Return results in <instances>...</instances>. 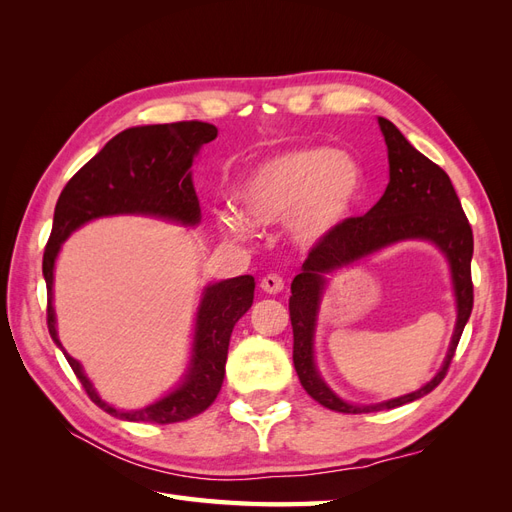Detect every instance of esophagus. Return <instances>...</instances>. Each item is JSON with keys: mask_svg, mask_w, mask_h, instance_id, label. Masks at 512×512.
Listing matches in <instances>:
<instances>
[{"mask_svg": "<svg viewBox=\"0 0 512 512\" xmlns=\"http://www.w3.org/2000/svg\"><path fill=\"white\" fill-rule=\"evenodd\" d=\"M260 288L265 290L267 294L282 292V290H284V277L277 275V273H269V275H265V277H262V280H260Z\"/></svg>", "mask_w": 512, "mask_h": 512, "instance_id": "obj_1", "label": "esophagus"}]
</instances>
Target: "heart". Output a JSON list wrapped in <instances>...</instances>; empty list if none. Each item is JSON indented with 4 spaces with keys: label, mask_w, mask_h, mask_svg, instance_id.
<instances>
[{
    "label": "heart",
    "mask_w": 512,
    "mask_h": 512,
    "mask_svg": "<svg viewBox=\"0 0 512 512\" xmlns=\"http://www.w3.org/2000/svg\"><path fill=\"white\" fill-rule=\"evenodd\" d=\"M363 173L344 151L305 147L258 164L237 190L241 211L224 209L218 226L228 239L247 241L254 226L290 224L303 245L329 239L359 203Z\"/></svg>",
    "instance_id": "b5f03b06"
}]
</instances>
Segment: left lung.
I'll list each match as a JSON object with an SVG mask.
<instances>
[{
  "mask_svg": "<svg viewBox=\"0 0 512 512\" xmlns=\"http://www.w3.org/2000/svg\"><path fill=\"white\" fill-rule=\"evenodd\" d=\"M378 123L386 149H389V185H386L382 198L363 218H348L329 239L316 243L309 250L301 273L292 280V297L288 301L294 335L292 361L303 389L320 406L344 414L399 408L436 389L451 367L474 305L470 269L474 252L472 228L461 209L451 179L438 164H433L421 151H416L389 119L378 117ZM406 238H427L436 242L452 265L458 299V324L452 348L443 369L423 390L374 407L346 405L323 384L313 363V327L321 290L326 285L323 275L347 266L354 259L373 253L386 244Z\"/></svg>",
  "mask_w": 512,
  "mask_h": 512,
  "instance_id": "1",
  "label": "left lung"
}]
</instances>
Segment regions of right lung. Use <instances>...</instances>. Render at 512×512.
<instances>
[{"instance_id": "1", "label": "right lung", "mask_w": 512, "mask_h": 512, "mask_svg": "<svg viewBox=\"0 0 512 512\" xmlns=\"http://www.w3.org/2000/svg\"><path fill=\"white\" fill-rule=\"evenodd\" d=\"M218 136V128L205 121L158 123L128 128L108 141L66 188L61 190L53 215V230L44 247L42 273L46 282V324L61 348L55 329L53 269L59 247L72 232L102 215L138 213L181 224H198L200 207L190 166L198 149ZM254 277L239 275L211 284L203 292L196 314V331L188 374L173 393L141 410L108 406L83 374L81 363L64 350L76 378L89 399L104 412L132 423H179L205 412L218 397L224 374L230 333L237 320L252 307Z\"/></svg>"}]
</instances>
